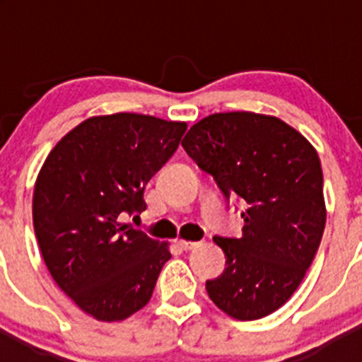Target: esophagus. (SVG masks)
Wrapping results in <instances>:
<instances>
[{"mask_svg":"<svg viewBox=\"0 0 362 362\" xmlns=\"http://www.w3.org/2000/svg\"><path fill=\"white\" fill-rule=\"evenodd\" d=\"M177 245L181 246L183 250H192V248H196V246L199 245V243H196V241H183V239H181V241H177Z\"/></svg>","mask_w":362,"mask_h":362,"instance_id":"34e87169","label":"esophagus"}]
</instances>
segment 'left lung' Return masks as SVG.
<instances>
[{
  "label": "left lung",
  "mask_w": 362,
  "mask_h": 362,
  "mask_svg": "<svg viewBox=\"0 0 362 362\" xmlns=\"http://www.w3.org/2000/svg\"><path fill=\"white\" fill-rule=\"evenodd\" d=\"M183 148L225 194L245 201L241 238L214 241L226 267L206 292L219 310L254 321L276 312L312 264L326 223L321 161L300 132L276 116L212 114L190 127Z\"/></svg>",
  "instance_id": "8db88e82"
}]
</instances>
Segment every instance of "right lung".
<instances>
[{
	"mask_svg": "<svg viewBox=\"0 0 362 362\" xmlns=\"http://www.w3.org/2000/svg\"><path fill=\"white\" fill-rule=\"evenodd\" d=\"M185 121L117 112L79 123L37 174L32 219L56 284L98 321L130 317L152 297L168 243L124 223L146 209L145 187L172 158Z\"/></svg>",
	"mask_w": 362,
	"mask_h": 362,
	"instance_id": "right-lung-1",
	"label": "right lung"
}]
</instances>
